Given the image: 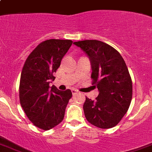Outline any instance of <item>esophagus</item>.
I'll return each instance as SVG.
<instances>
[{
  "instance_id": "obj_1",
  "label": "esophagus",
  "mask_w": 152,
  "mask_h": 152,
  "mask_svg": "<svg viewBox=\"0 0 152 152\" xmlns=\"http://www.w3.org/2000/svg\"><path fill=\"white\" fill-rule=\"evenodd\" d=\"M72 94H75L76 93H77V90H76V89H72Z\"/></svg>"
}]
</instances>
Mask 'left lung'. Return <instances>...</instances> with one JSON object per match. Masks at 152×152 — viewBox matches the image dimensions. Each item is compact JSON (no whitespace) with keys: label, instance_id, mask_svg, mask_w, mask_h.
Wrapping results in <instances>:
<instances>
[{"label":"left lung","instance_id":"obj_1","mask_svg":"<svg viewBox=\"0 0 152 152\" xmlns=\"http://www.w3.org/2000/svg\"><path fill=\"white\" fill-rule=\"evenodd\" d=\"M74 44L89 57L93 84L99 93L96 100L86 97L83 106L84 115L97 127H114L126 113L133 95L131 77L123 57L115 48L96 40Z\"/></svg>","mask_w":152,"mask_h":152}]
</instances>
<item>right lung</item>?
<instances>
[{"mask_svg": "<svg viewBox=\"0 0 152 152\" xmlns=\"http://www.w3.org/2000/svg\"><path fill=\"white\" fill-rule=\"evenodd\" d=\"M73 41L50 39L38 44L28 56L21 73L19 100L31 123L44 130L60 124L72 96V91H62L50 83L55 80L53 74Z\"/></svg>", "mask_w": 152, "mask_h": 152, "instance_id": "right-lung-1", "label": "right lung"}]
</instances>
